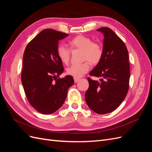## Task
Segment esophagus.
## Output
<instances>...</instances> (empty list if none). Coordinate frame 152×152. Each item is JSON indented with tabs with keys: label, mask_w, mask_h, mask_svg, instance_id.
I'll return each mask as SVG.
<instances>
[{
	"label": "esophagus",
	"mask_w": 152,
	"mask_h": 152,
	"mask_svg": "<svg viewBox=\"0 0 152 152\" xmlns=\"http://www.w3.org/2000/svg\"><path fill=\"white\" fill-rule=\"evenodd\" d=\"M79 78H74V82H75V83H77V82H79Z\"/></svg>",
	"instance_id": "esophagus-1"
}]
</instances>
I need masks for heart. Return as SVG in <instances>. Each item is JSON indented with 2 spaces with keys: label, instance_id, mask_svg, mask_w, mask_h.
I'll return each mask as SVG.
<instances>
[{
  "label": "heart",
  "instance_id": "1",
  "mask_svg": "<svg viewBox=\"0 0 152 152\" xmlns=\"http://www.w3.org/2000/svg\"><path fill=\"white\" fill-rule=\"evenodd\" d=\"M72 50H82V59L85 61L80 64H73L67 68V74L75 78H79L90 69V63L93 65L98 64L103 57V48L99 43L93 42L89 37L80 35L71 39L68 42ZM72 50L66 45L60 44L58 45V56L63 63L67 64L70 61Z\"/></svg>",
  "mask_w": 152,
  "mask_h": 152
}]
</instances>
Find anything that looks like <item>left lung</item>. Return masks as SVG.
Listing matches in <instances>:
<instances>
[{"label":"left lung","mask_w":152,"mask_h":152,"mask_svg":"<svg viewBox=\"0 0 152 152\" xmlns=\"http://www.w3.org/2000/svg\"><path fill=\"white\" fill-rule=\"evenodd\" d=\"M104 35L103 54L89 75L102 77L100 82L88 77L89 88L85 94L88 107L98 114L113 112L122 103L129 87V54L122 39L108 27L98 29Z\"/></svg>","instance_id":"1"}]
</instances>
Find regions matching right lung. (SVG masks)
Returning <instances> with one entry per match:
<instances>
[{
    "instance_id": "1",
    "label": "right lung",
    "mask_w": 152,
    "mask_h": 152,
    "mask_svg": "<svg viewBox=\"0 0 152 152\" xmlns=\"http://www.w3.org/2000/svg\"><path fill=\"white\" fill-rule=\"evenodd\" d=\"M68 35L53 29H45L25 48L21 82L28 102L41 113L57 111L65 102L68 88L74 83L71 75L59 77L64 68L57 54L58 42Z\"/></svg>"
}]
</instances>
